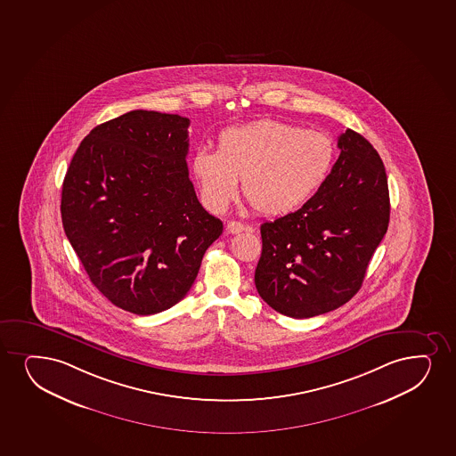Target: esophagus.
<instances>
[{"mask_svg": "<svg viewBox=\"0 0 456 456\" xmlns=\"http://www.w3.org/2000/svg\"><path fill=\"white\" fill-rule=\"evenodd\" d=\"M225 229L229 233H240V232L244 231V224H241L240 221H229L227 225H225Z\"/></svg>", "mask_w": 456, "mask_h": 456, "instance_id": "obj_1", "label": "esophagus"}]
</instances>
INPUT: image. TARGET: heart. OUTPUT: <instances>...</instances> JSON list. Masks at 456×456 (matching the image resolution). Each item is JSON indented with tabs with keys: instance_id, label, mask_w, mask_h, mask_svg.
<instances>
[{
	"instance_id": "obj_1",
	"label": "heart",
	"mask_w": 456,
	"mask_h": 456,
	"mask_svg": "<svg viewBox=\"0 0 456 456\" xmlns=\"http://www.w3.org/2000/svg\"><path fill=\"white\" fill-rule=\"evenodd\" d=\"M334 159L336 145L325 133L264 118L221 131L216 151L193 152L191 172L210 212L229 208L242 178V192L253 209L287 215L321 191Z\"/></svg>"
}]
</instances>
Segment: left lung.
I'll use <instances>...</instances> for the list:
<instances>
[{"label": "left lung", "mask_w": 456, "mask_h": 456, "mask_svg": "<svg viewBox=\"0 0 456 456\" xmlns=\"http://www.w3.org/2000/svg\"><path fill=\"white\" fill-rule=\"evenodd\" d=\"M327 183L299 210L261 225L263 253L255 270L257 293L295 319L346 304L389 224V189L379 152L346 129Z\"/></svg>", "instance_id": "obj_1"}]
</instances>
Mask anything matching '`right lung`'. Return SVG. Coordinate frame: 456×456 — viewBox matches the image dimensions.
Listing matches in <instances>:
<instances>
[{
	"instance_id": "right-lung-1",
	"label": "right lung",
	"mask_w": 456,
	"mask_h": 456,
	"mask_svg": "<svg viewBox=\"0 0 456 456\" xmlns=\"http://www.w3.org/2000/svg\"><path fill=\"white\" fill-rule=\"evenodd\" d=\"M189 118L134 110L97 125L65 174L61 215L86 274L139 316L186 296L223 233L189 180Z\"/></svg>"
}]
</instances>
